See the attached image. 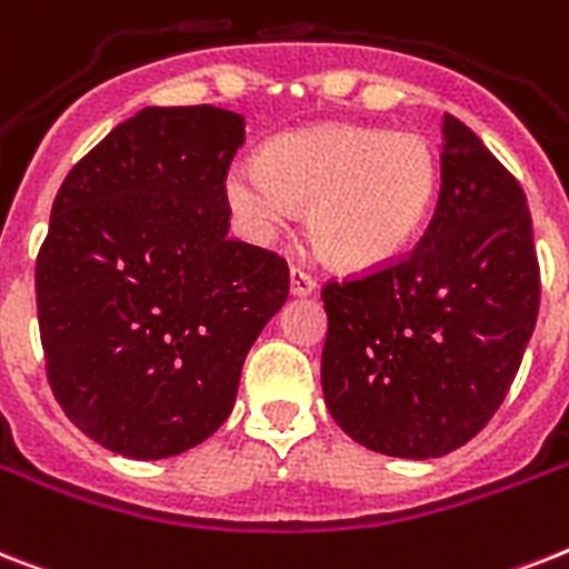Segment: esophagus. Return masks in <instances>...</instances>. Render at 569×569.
<instances>
[{"label":"esophagus","instance_id":"34e87169","mask_svg":"<svg viewBox=\"0 0 569 569\" xmlns=\"http://www.w3.org/2000/svg\"><path fill=\"white\" fill-rule=\"evenodd\" d=\"M289 286H292L295 298H307V295L316 292V277L307 274L298 266H292V271H289Z\"/></svg>","mask_w":569,"mask_h":569}]
</instances>
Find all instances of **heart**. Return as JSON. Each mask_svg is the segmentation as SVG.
I'll return each instance as SVG.
<instances>
[{"mask_svg":"<svg viewBox=\"0 0 569 569\" xmlns=\"http://www.w3.org/2000/svg\"><path fill=\"white\" fill-rule=\"evenodd\" d=\"M441 157L420 133L327 122L280 133L260 163L224 178L244 230L271 239L307 207V237L339 271H373L406 251L436 204Z\"/></svg>","mask_w":569,"mask_h":569,"instance_id":"obj_1","label":"heart"}]
</instances>
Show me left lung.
Instances as JSON below:
<instances>
[{
    "instance_id": "left-lung-1",
    "label": "left lung",
    "mask_w": 569,
    "mask_h": 569,
    "mask_svg": "<svg viewBox=\"0 0 569 569\" xmlns=\"http://www.w3.org/2000/svg\"><path fill=\"white\" fill-rule=\"evenodd\" d=\"M321 300V389L353 441L397 459H438L468 445L509 395L538 321L523 189L447 113L427 233L403 260L327 283Z\"/></svg>"
}]
</instances>
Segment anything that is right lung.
<instances>
[{
  "mask_svg": "<svg viewBox=\"0 0 569 569\" xmlns=\"http://www.w3.org/2000/svg\"><path fill=\"white\" fill-rule=\"evenodd\" d=\"M233 110L142 108L60 183L37 253L46 373L67 418L128 459L201 445L289 298L283 257L228 237Z\"/></svg>",
  "mask_w": 569,
  "mask_h": 569,
  "instance_id": "add662e5",
  "label": "right lung"
}]
</instances>
